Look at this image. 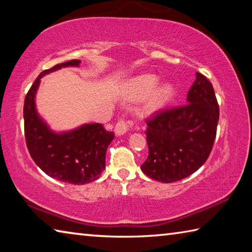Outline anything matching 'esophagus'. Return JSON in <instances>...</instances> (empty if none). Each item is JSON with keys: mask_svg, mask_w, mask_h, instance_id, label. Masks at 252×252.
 I'll return each instance as SVG.
<instances>
[{"mask_svg": "<svg viewBox=\"0 0 252 252\" xmlns=\"http://www.w3.org/2000/svg\"><path fill=\"white\" fill-rule=\"evenodd\" d=\"M127 129H129V122L121 119V120L116 125V127H114V132H116L117 135H122L126 133Z\"/></svg>", "mask_w": 252, "mask_h": 252, "instance_id": "obj_1", "label": "esophagus"}]
</instances>
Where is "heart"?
<instances>
[{"instance_id": "b5f03b06", "label": "heart", "mask_w": 252, "mask_h": 252, "mask_svg": "<svg viewBox=\"0 0 252 252\" xmlns=\"http://www.w3.org/2000/svg\"><path fill=\"white\" fill-rule=\"evenodd\" d=\"M158 81H159V79H158L156 75L143 74L138 76V78L134 80L133 87L139 95H146L148 93H150L153 89L156 87V85L158 84ZM173 94L174 87L171 83L167 82L158 85L155 90L151 93L150 99H149V108L153 110L162 108V106H164L172 99Z\"/></svg>"}]
</instances>
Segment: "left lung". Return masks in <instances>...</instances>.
<instances>
[{"mask_svg": "<svg viewBox=\"0 0 252 252\" xmlns=\"http://www.w3.org/2000/svg\"><path fill=\"white\" fill-rule=\"evenodd\" d=\"M218 121L219 105L212 84L197 72L187 104L160 110L146 120L149 156L142 172L163 183L189 177L209 158Z\"/></svg>", "mask_w": 252, "mask_h": 252, "instance_id": "8db88e82", "label": "left lung"}]
</instances>
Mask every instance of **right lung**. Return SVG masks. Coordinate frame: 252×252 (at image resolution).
Returning a JSON list of instances; mask_svg holds the SVG:
<instances>
[{
	"label": "right lung",
	"mask_w": 252,
	"mask_h": 252,
	"mask_svg": "<svg viewBox=\"0 0 252 252\" xmlns=\"http://www.w3.org/2000/svg\"><path fill=\"white\" fill-rule=\"evenodd\" d=\"M71 60L44 70L34 81L24 100V134L32 159L49 177L72 185H85L99 179L105 169V153L114 138L101 123H89L57 133L37 114L35 94L42 76L65 66H79Z\"/></svg>",
	"instance_id": "1"
}]
</instances>
